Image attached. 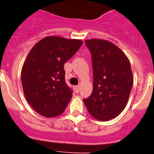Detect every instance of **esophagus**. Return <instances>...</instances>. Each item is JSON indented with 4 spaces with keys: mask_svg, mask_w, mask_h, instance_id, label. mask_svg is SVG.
<instances>
[{
    "mask_svg": "<svg viewBox=\"0 0 154 154\" xmlns=\"http://www.w3.org/2000/svg\"><path fill=\"white\" fill-rule=\"evenodd\" d=\"M74 90L76 93H79L80 91V86L79 85H77V86H74Z\"/></svg>",
    "mask_w": 154,
    "mask_h": 154,
    "instance_id": "1",
    "label": "esophagus"
}]
</instances>
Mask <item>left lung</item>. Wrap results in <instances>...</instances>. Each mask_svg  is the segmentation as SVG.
Segmentation results:
<instances>
[{
  "label": "left lung",
  "instance_id": "1",
  "mask_svg": "<svg viewBox=\"0 0 154 154\" xmlns=\"http://www.w3.org/2000/svg\"><path fill=\"white\" fill-rule=\"evenodd\" d=\"M92 55L93 93L85 105L99 121H109L123 111L134 84L131 65L126 55L113 43L101 39L85 40Z\"/></svg>",
  "mask_w": 154,
  "mask_h": 154
}]
</instances>
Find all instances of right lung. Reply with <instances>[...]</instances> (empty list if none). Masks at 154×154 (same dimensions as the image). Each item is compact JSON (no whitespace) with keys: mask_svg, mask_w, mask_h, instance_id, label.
<instances>
[{"mask_svg":"<svg viewBox=\"0 0 154 154\" xmlns=\"http://www.w3.org/2000/svg\"><path fill=\"white\" fill-rule=\"evenodd\" d=\"M81 40L57 36L37 42L28 54L21 69V84L25 98L42 116H59L72 98L65 83L64 65L82 46Z\"/></svg>","mask_w":154,"mask_h":154,"instance_id":"obj_1","label":"right lung"}]
</instances>
